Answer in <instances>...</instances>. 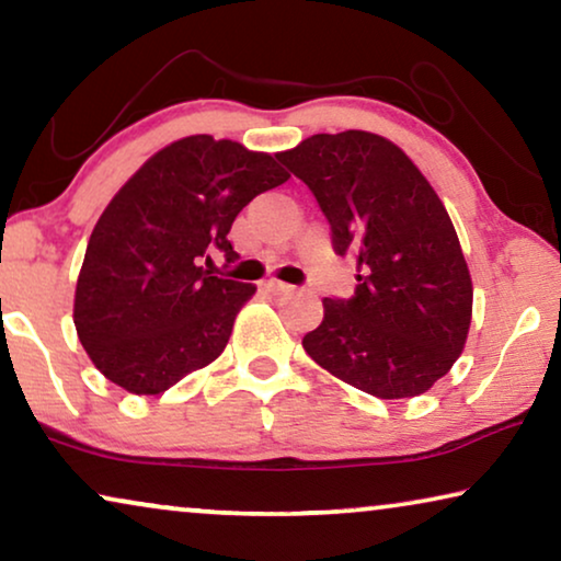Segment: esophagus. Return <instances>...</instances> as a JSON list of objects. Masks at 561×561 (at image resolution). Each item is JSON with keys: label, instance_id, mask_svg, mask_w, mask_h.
Masks as SVG:
<instances>
[{"label": "esophagus", "instance_id": "obj_1", "mask_svg": "<svg viewBox=\"0 0 561 561\" xmlns=\"http://www.w3.org/2000/svg\"><path fill=\"white\" fill-rule=\"evenodd\" d=\"M264 289L266 291H272V295H289L291 289V284H287V282H279V279H270V282H264Z\"/></svg>", "mask_w": 561, "mask_h": 561}]
</instances>
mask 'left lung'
<instances>
[{
	"label": "left lung",
	"instance_id": "left-lung-1",
	"mask_svg": "<svg viewBox=\"0 0 561 561\" xmlns=\"http://www.w3.org/2000/svg\"><path fill=\"white\" fill-rule=\"evenodd\" d=\"M279 162L318 198L335 254L358 256L351 299H322L302 345L318 366L378 399L420 397L460 358L472 282L445 205L378 134H312Z\"/></svg>",
	"mask_w": 561,
	"mask_h": 561
}]
</instances>
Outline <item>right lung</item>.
Listing matches in <instances>:
<instances>
[{"label": "right lung", "mask_w": 561, "mask_h": 561, "mask_svg": "<svg viewBox=\"0 0 561 561\" xmlns=\"http://www.w3.org/2000/svg\"><path fill=\"white\" fill-rule=\"evenodd\" d=\"M279 154L195 134L149 157L93 228L73 322L101 374L152 397L216 360L256 287L213 277V251L259 193L287 183Z\"/></svg>", "instance_id": "obj_1"}]
</instances>
